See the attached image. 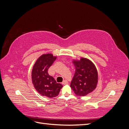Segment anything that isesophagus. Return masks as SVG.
<instances>
[{
    "label": "esophagus",
    "mask_w": 129,
    "mask_h": 129,
    "mask_svg": "<svg viewBox=\"0 0 129 129\" xmlns=\"http://www.w3.org/2000/svg\"><path fill=\"white\" fill-rule=\"evenodd\" d=\"M68 82V81L67 80H64L63 82H62V84H67Z\"/></svg>",
    "instance_id": "obj_1"
}]
</instances>
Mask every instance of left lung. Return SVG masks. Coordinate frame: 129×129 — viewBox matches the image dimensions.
<instances>
[{
    "mask_svg": "<svg viewBox=\"0 0 129 129\" xmlns=\"http://www.w3.org/2000/svg\"><path fill=\"white\" fill-rule=\"evenodd\" d=\"M73 63L75 67V73L71 87L76 95H87L96 87L98 82L96 68L91 61L83 57L80 61L74 60Z\"/></svg>",
    "mask_w": 129,
    "mask_h": 129,
    "instance_id": "8db88e82",
    "label": "left lung"
}]
</instances>
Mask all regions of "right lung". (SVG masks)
<instances>
[{"label":"right lung","mask_w":129,"mask_h":129,"mask_svg":"<svg viewBox=\"0 0 129 129\" xmlns=\"http://www.w3.org/2000/svg\"><path fill=\"white\" fill-rule=\"evenodd\" d=\"M56 58L52 54H43L37 60L32 72V83L35 89L41 95L49 98L57 96L63 87L48 73Z\"/></svg>","instance_id":"obj_1"}]
</instances>
